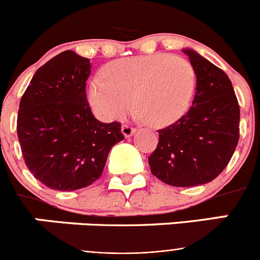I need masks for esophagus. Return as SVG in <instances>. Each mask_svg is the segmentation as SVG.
Returning a JSON list of instances; mask_svg holds the SVG:
<instances>
[{
    "label": "esophagus",
    "mask_w": 260,
    "mask_h": 260,
    "mask_svg": "<svg viewBox=\"0 0 260 260\" xmlns=\"http://www.w3.org/2000/svg\"><path fill=\"white\" fill-rule=\"evenodd\" d=\"M121 132H122V134L125 135L126 138L127 137H132L133 134L135 133V128L133 127V126L127 125V123H125V125H122V127H121Z\"/></svg>",
    "instance_id": "esophagus-1"
}]
</instances>
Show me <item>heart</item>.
Instances as JSON below:
<instances>
[{"instance_id": "1", "label": "heart", "mask_w": 260, "mask_h": 260, "mask_svg": "<svg viewBox=\"0 0 260 260\" xmlns=\"http://www.w3.org/2000/svg\"><path fill=\"white\" fill-rule=\"evenodd\" d=\"M104 77L88 84V102L105 121L122 118L133 108L155 127L176 122L189 109L195 73L189 61L167 53L123 58L105 66Z\"/></svg>"}]
</instances>
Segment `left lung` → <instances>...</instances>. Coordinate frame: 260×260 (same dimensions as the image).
Listing matches in <instances>:
<instances>
[{
	"mask_svg": "<svg viewBox=\"0 0 260 260\" xmlns=\"http://www.w3.org/2000/svg\"><path fill=\"white\" fill-rule=\"evenodd\" d=\"M183 53L197 74L192 105L178 121L157 130V147L148 157L153 176L177 187L215 180L240 139V105L228 75L194 50Z\"/></svg>",
	"mask_w": 260,
	"mask_h": 260,
	"instance_id": "8db88e82",
	"label": "left lung"
}]
</instances>
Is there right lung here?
<instances>
[{"instance_id":"1","label":"right lung","mask_w":260,"mask_h":260,"mask_svg":"<svg viewBox=\"0 0 260 260\" xmlns=\"http://www.w3.org/2000/svg\"><path fill=\"white\" fill-rule=\"evenodd\" d=\"M88 58L65 50L41 66L20 99L17 133L27 168L47 187L83 189L102 177L123 139L121 123L100 122L86 95Z\"/></svg>"}]
</instances>
